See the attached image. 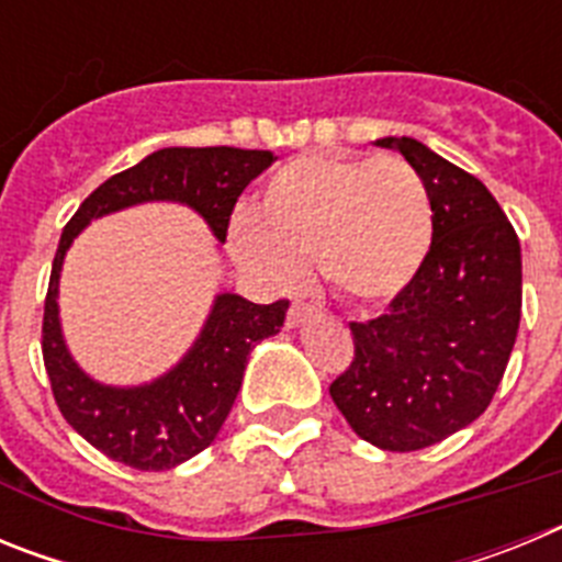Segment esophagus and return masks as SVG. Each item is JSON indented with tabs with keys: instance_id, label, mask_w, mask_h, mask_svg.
Returning a JSON list of instances; mask_svg holds the SVG:
<instances>
[{
	"instance_id": "1",
	"label": "esophagus",
	"mask_w": 562,
	"mask_h": 562,
	"mask_svg": "<svg viewBox=\"0 0 562 562\" xmlns=\"http://www.w3.org/2000/svg\"><path fill=\"white\" fill-rule=\"evenodd\" d=\"M315 315V306L304 304V301H295V304L290 306V315H286V326H290V329H297V326H304L306 321H312Z\"/></svg>"
}]
</instances>
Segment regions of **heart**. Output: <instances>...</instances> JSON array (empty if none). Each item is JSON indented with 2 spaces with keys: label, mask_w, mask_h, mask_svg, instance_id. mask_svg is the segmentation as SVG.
Returning <instances> with one entry per match:
<instances>
[{
  "label": "heart",
  "mask_w": 562,
  "mask_h": 562,
  "mask_svg": "<svg viewBox=\"0 0 562 562\" xmlns=\"http://www.w3.org/2000/svg\"><path fill=\"white\" fill-rule=\"evenodd\" d=\"M231 252L261 284L284 290L315 267L342 304L382 310L414 286L434 245V205L400 157L306 154L261 188L256 213L231 222Z\"/></svg>",
  "instance_id": "1"
}]
</instances>
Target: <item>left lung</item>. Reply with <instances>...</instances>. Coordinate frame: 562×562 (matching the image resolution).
I'll return each mask as SVG.
<instances>
[{
	"instance_id": "left-lung-1",
	"label": "left lung",
	"mask_w": 562,
	"mask_h": 562,
	"mask_svg": "<svg viewBox=\"0 0 562 562\" xmlns=\"http://www.w3.org/2000/svg\"><path fill=\"white\" fill-rule=\"evenodd\" d=\"M428 188V265L389 312L351 324L355 360L329 394L360 439L391 453L430 448L486 411L520 324V241L473 173L414 137H380Z\"/></svg>"
}]
</instances>
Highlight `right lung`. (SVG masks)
Instances as JSON below:
<instances>
[{"label":"right lung","mask_w":562,"mask_h":562,"mask_svg":"<svg viewBox=\"0 0 562 562\" xmlns=\"http://www.w3.org/2000/svg\"><path fill=\"white\" fill-rule=\"evenodd\" d=\"M272 162V151L256 148H160L98 186L64 227L44 301V369L64 419L112 461L157 473L202 453L231 414L252 346L281 331L290 301L252 304L220 292L177 366L143 385H103L78 366L64 340L58 317L64 256L89 222L143 202L191 207L222 245L236 200Z\"/></svg>","instance_id":"1"}]
</instances>
